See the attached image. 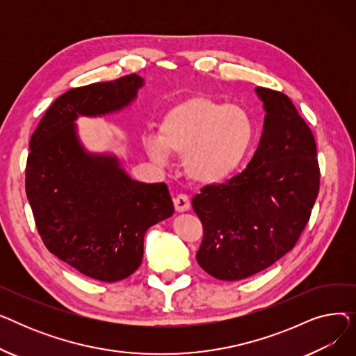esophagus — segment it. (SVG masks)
Returning a JSON list of instances; mask_svg holds the SVG:
<instances>
[{
	"instance_id": "1",
	"label": "esophagus",
	"mask_w": 356,
	"mask_h": 356,
	"mask_svg": "<svg viewBox=\"0 0 356 356\" xmlns=\"http://www.w3.org/2000/svg\"><path fill=\"white\" fill-rule=\"evenodd\" d=\"M173 202H175V209L177 212H186L191 208V199L188 195H177Z\"/></svg>"
}]
</instances>
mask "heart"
<instances>
[{
  "mask_svg": "<svg viewBox=\"0 0 356 356\" xmlns=\"http://www.w3.org/2000/svg\"><path fill=\"white\" fill-rule=\"evenodd\" d=\"M248 111L208 95H196L173 105L163 115L159 137H144V147L156 163L167 153L183 156L184 173L199 184L229 179L244 161L254 140Z\"/></svg>",
  "mask_w": 356,
  "mask_h": 356,
  "instance_id": "b5f03b06",
  "label": "heart"
}]
</instances>
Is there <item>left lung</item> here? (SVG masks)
I'll return each mask as SVG.
<instances>
[{"label":"left lung","instance_id":"1","mask_svg":"<svg viewBox=\"0 0 356 356\" xmlns=\"http://www.w3.org/2000/svg\"><path fill=\"white\" fill-rule=\"evenodd\" d=\"M267 112L245 170L208 184L192 200L203 227L196 259L215 278L236 282L294 248L319 193L314 136L283 92L255 89Z\"/></svg>","mask_w":356,"mask_h":356}]
</instances>
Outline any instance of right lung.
<instances>
[{"mask_svg":"<svg viewBox=\"0 0 356 356\" xmlns=\"http://www.w3.org/2000/svg\"><path fill=\"white\" fill-rule=\"evenodd\" d=\"M143 83L133 73L73 88L50 105L30 140L26 193L42 241L63 263L106 283L140 267L147 229L175 208L165 183L136 181L115 157L88 154L73 121L127 106Z\"/></svg>","mask_w":356,"mask_h":356,"instance_id":"obj_1","label":"right lung"}]
</instances>
